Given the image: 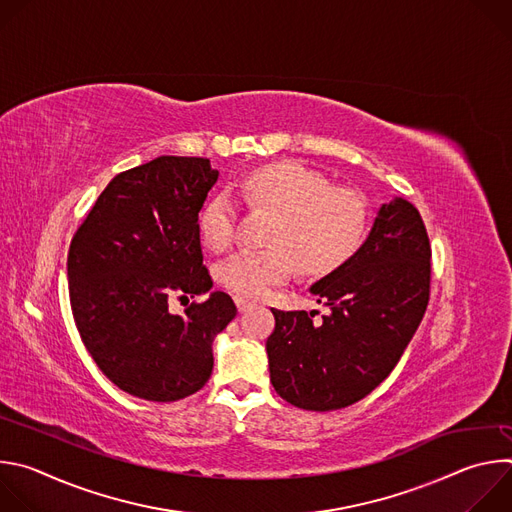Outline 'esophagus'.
<instances>
[{
    "instance_id": "obj_1",
    "label": "esophagus",
    "mask_w": 512,
    "mask_h": 512,
    "mask_svg": "<svg viewBox=\"0 0 512 512\" xmlns=\"http://www.w3.org/2000/svg\"><path fill=\"white\" fill-rule=\"evenodd\" d=\"M235 304H237V310L243 314V312H247V310H251L255 304L253 302H249V300H245V298H235Z\"/></svg>"
}]
</instances>
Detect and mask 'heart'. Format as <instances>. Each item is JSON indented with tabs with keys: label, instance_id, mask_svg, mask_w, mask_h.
<instances>
[{
	"label": "heart",
	"instance_id": "heart-1",
	"mask_svg": "<svg viewBox=\"0 0 512 512\" xmlns=\"http://www.w3.org/2000/svg\"><path fill=\"white\" fill-rule=\"evenodd\" d=\"M235 190L247 204L273 212L265 231L269 247L239 251L218 267V279L241 298L267 296L289 279L296 263L308 275L336 269L367 233L364 200L296 162L257 168ZM198 229L208 249H227L235 237L233 200L227 194L210 198L198 216Z\"/></svg>",
	"mask_w": 512,
	"mask_h": 512
}]
</instances>
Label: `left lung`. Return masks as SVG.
<instances>
[{
	"mask_svg": "<svg viewBox=\"0 0 512 512\" xmlns=\"http://www.w3.org/2000/svg\"><path fill=\"white\" fill-rule=\"evenodd\" d=\"M431 247L419 210L395 198L377 212L360 249L310 291L330 308H271L267 338L271 385L308 411H332L367 397L395 369L429 302Z\"/></svg>",
	"mask_w": 512,
	"mask_h": 512,
	"instance_id": "obj_1",
	"label": "left lung"
}]
</instances>
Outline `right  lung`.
Masks as SVG:
<instances>
[{
	"label": "right lung",
	"mask_w": 512,
	"mask_h": 512,
	"mask_svg": "<svg viewBox=\"0 0 512 512\" xmlns=\"http://www.w3.org/2000/svg\"><path fill=\"white\" fill-rule=\"evenodd\" d=\"M218 170L206 158L160 156L117 174L68 249L77 330L103 375L145 401H178L212 373V340L235 318L225 291L172 314L212 287L198 212Z\"/></svg>",
	"instance_id": "right-lung-1"
}]
</instances>
